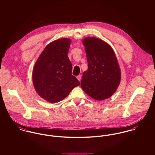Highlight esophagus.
Segmentation results:
<instances>
[{
	"instance_id": "34e87169",
	"label": "esophagus",
	"mask_w": 155,
	"mask_h": 155,
	"mask_svg": "<svg viewBox=\"0 0 155 155\" xmlns=\"http://www.w3.org/2000/svg\"><path fill=\"white\" fill-rule=\"evenodd\" d=\"M77 79L79 80V81H80V82H81V79H82V76H81V74H79V75L77 76Z\"/></svg>"
}]
</instances>
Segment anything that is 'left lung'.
I'll return each instance as SVG.
<instances>
[{
    "instance_id": "left-lung-1",
    "label": "left lung",
    "mask_w": 155,
    "mask_h": 155,
    "mask_svg": "<svg viewBox=\"0 0 155 155\" xmlns=\"http://www.w3.org/2000/svg\"><path fill=\"white\" fill-rule=\"evenodd\" d=\"M88 61V70L84 72L81 85L96 100L107 99L119 85L121 73L112 48L106 42L94 37L83 41Z\"/></svg>"
}]
</instances>
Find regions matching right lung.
<instances>
[{"instance_id": "add662e5", "label": "right lung", "mask_w": 155, "mask_h": 155, "mask_svg": "<svg viewBox=\"0 0 155 155\" xmlns=\"http://www.w3.org/2000/svg\"><path fill=\"white\" fill-rule=\"evenodd\" d=\"M71 40L58 39L48 45L33 68L32 79L37 93L48 102L61 101L71 90L79 86L71 74L72 65L68 57Z\"/></svg>"}]
</instances>
